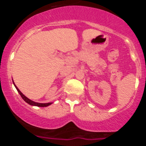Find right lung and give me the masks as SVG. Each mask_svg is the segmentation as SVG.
<instances>
[{
	"label": "right lung",
	"mask_w": 146,
	"mask_h": 146,
	"mask_svg": "<svg viewBox=\"0 0 146 146\" xmlns=\"http://www.w3.org/2000/svg\"><path fill=\"white\" fill-rule=\"evenodd\" d=\"M13 83H14V85H15V88H16V89L17 90L18 93L20 94V95L21 96V97L23 98V100L25 102H27L28 104H29L30 105H32V106H37V107H47L49 106V105H50V104H52V102H50V103H38V102H35L32 101V100H31V99H29L28 98H27L26 96L24 95V94H23V93L21 92V91L18 89V88L16 86H15V82H14V81H13Z\"/></svg>",
	"instance_id": "obj_1"
}]
</instances>
